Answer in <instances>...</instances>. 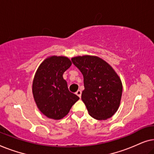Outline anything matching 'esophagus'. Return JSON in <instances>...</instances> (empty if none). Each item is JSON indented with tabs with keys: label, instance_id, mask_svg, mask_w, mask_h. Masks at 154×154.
I'll list each match as a JSON object with an SVG mask.
<instances>
[{
	"label": "esophagus",
	"instance_id": "esophagus-1",
	"mask_svg": "<svg viewBox=\"0 0 154 154\" xmlns=\"http://www.w3.org/2000/svg\"><path fill=\"white\" fill-rule=\"evenodd\" d=\"M81 93H82V92H81V90H79L76 92H75V94H76L77 95L79 96L80 98H81Z\"/></svg>",
	"mask_w": 154,
	"mask_h": 154
}]
</instances>
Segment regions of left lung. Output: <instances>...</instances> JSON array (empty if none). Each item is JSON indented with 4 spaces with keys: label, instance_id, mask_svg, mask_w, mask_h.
Instances as JSON below:
<instances>
[{
    "label": "left lung",
    "instance_id": "8db88e82",
    "mask_svg": "<svg viewBox=\"0 0 154 154\" xmlns=\"http://www.w3.org/2000/svg\"><path fill=\"white\" fill-rule=\"evenodd\" d=\"M83 75L81 100L89 114L97 120H106L115 114L121 104L123 85L114 69L97 56L71 58Z\"/></svg>",
    "mask_w": 154,
    "mask_h": 154
}]
</instances>
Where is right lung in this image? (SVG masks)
Segmentation results:
<instances>
[{"instance_id":"1","label":"right lung","mask_w":154,"mask_h":154,"mask_svg":"<svg viewBox=\"0 0 154 154\" xmlns=\"http://www.w3.org/2000/svg\"><path fill=\"white\" fill-rule=\"evenodd\" d=\"M72 63L64 56H50L43 60L32 83L34 101L40 111L48 118L60 120L68 114L79 100L69 90L63 74Z\"/></svg>"}]
</instances>
